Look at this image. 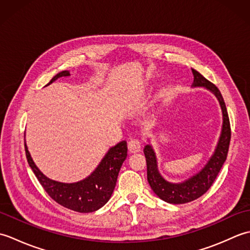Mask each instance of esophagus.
I'll list each match as a JSON object with an SVG mask.
<instances>
[{
    "label": "esophagus",
    "instance_id": "34e87169",
    "mask_svg": "<svg viewBox=\"0 0 250 250\" xmlns=\"http://www.w3.org/2000/svg\"><path fill=\"white\" fill-rule=\"evenodd\" d=\"M141 142L139 140H130L128 143V148H129V151L132 153H135V152H139L141 150Z\"/></svg>",
    "mask_w": 250,
    "mask_h": 250
}]
</instances>
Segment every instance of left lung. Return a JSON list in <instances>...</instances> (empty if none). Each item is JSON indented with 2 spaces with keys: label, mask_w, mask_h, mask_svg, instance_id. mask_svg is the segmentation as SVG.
I'll use <instances>...</instances> for the list:
<instances>
[{
  "label": "left lung",
  "mask_w": 250,
  "mask_h": 250,
  "mask_svg": "<svg viewBox=\"0 0 250 250\" xmlns=\"http://www.w3.org/2000/svg\"><path fill=\"white\" fill-rule=\"evenodd\" d=\"M191 70H192L194 77L192 87H204L205 89L209 90L211 93H214L218 100L222 110V128L219 141L217 143L215 151L209 158V160L207 161L200 172L186 179L183 183L173 184L164 179L158 169L156 152L153 150L152 146L150 144L145 146L144 153L147 162L148 183H149L153 192L159 198L171 204H185L194 201L203 195L211 187L226 161L231 139L229 116H228L225 101L219 89L214 83L207 81L204 76H202L198 71L193 70V68H191Z\"/></svg>",
  "instance_id": "1"
}]
</instances>
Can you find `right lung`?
<instances>
[{
    "instance_id": "right-lung-1",
    "label": "right lung",
    "mask_w": 250,
    "mask_h": 250,
    "mask_svg": "<svg viewBox=\"0 0 250 250\" xmlns=\"http://www.w3.org/2000/svg\"><path fill=\"white\" fill-rule=\"evenodd\" d=\"M66 76H70L68 71L58 73L46 86L58 78ZM24 148L30 167L50 198L58 204L78 213H92L107 203L115 189L120 167L128 156L126 142L122 141L109 148L99 166L88 177L77 183L66 184L45 176L36 167L25 143Z\"/></svg>"
}]
</instances>
